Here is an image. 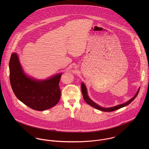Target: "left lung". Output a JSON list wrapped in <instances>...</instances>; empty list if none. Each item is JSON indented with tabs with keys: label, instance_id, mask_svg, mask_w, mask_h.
I'll use <instances>...</instances> for the list:
<instances>
[{
	"label": "left lung",
	"instance_id": "obj_1",
	"mask_svg": "<svg viewBox=\"0 0 149 149\" xmlns=\"http://www.w3.org/2000/svg\"><path fill=\"white\" fill-rule=\"evenodd\" d=\"M81 91H82V93H83V97H84V99L85 101V102L88 104L89 105L93 107H94L95 108H96L99 110H100V111H104V112H111V111H115V110H117L118 109H120L122 107H124L128 105L130 103H131L135 99V97L137 96L138 93H139V89L138 90L136 93L135 95V96L131 98L130 100H128V102H127L126 103H125L123 104H120V105H118L116 106L112 107H109V108H104V107H102L99 106V105H97V104H96L95 102H93L92 100H91L90 99V98L89 97L88 95V93H87V90H86V88L85 86V85H84V83H81Z\"/></svg>",
	"mask_w": 149,
	"mask_h": 149
}]
</instances>
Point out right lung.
Instances as JSON below:
<instances>
[{"label": "right lung", "mask_w": 149, "mask_h": 149, "mask_svg": "<svg viewBox=\"0 0 149 149\" xmlns=\"http://www.w3.org/2000/svg\"><path fill=\"white\" fill-rule=\"evenodd\" d=\"M10 80L16 97L27 106L44 111L56 106L61 97L59 86L62 74L44 80H36L23 72L17 53H13L9 63Z\"/></svg>", "instance_id": "obj_1"}]
</instances>
